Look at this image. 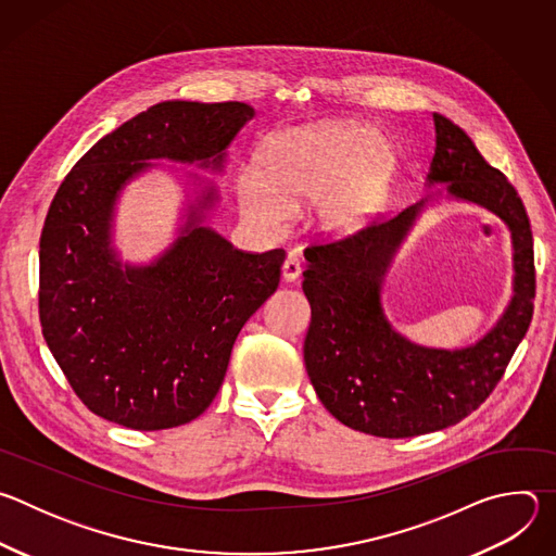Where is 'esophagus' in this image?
<instances>
[{
	"label": "esophagus",
	"mask_w": 556,
	"mask_h": 556,
	"mask_svg": "<svg viewBox=\"0 0 556 556\" xmlns=\"http://www.w3.org/2000/svg\"><path fill=\"white\" fill-rule=\"evenodd\" d=\"M301 262H299V257L296 255H288L286 257V262H283V266H281V279L286 281V283H294L299 277H301Z\"/></svg>",
	"instance_id": "34e87169"
}]
</instances>
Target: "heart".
Here are the masks:
<instances>
[{
	"label": "heart",
	"mask_w": 556,
	"mask_h": 556,
	"mask_svg": "<svg viewBox=\"0 0 556 556\" xmlns=\"http://www.w3.org/2000/svg\"><path fill=\"white\" fill-rule=\"evenodd\" d=\"M367 125L339 123L290 131L262 155V174L244 169L235 195L244 219L268 235L286 230L292 215L312 204V219L326 235L358 228L380 204L391 151Z\"/></svg>",
	"instance_id": "1"
}]
</instances>
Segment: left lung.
<instances>
[{"label": "left lung", "instance_id": "left-lung-1", "mask_svg": "<svg viewBox=\"0 0 556 556\" xmlns=\"http://www.w3.org/2000/svg\"><path fill=\"white\" fill-rule=\"evenodd\" d=\"M433 125L435 153L425 185H444L442 191L341 242L303 251V292L312 309L303 343L309 382L339 422L376 438H414L464 420L489 399L532 319L534 253L521 198L462 127L442 114H433ZM444 192L507 224L516 270L501 321L482 340L453 351L414 344L381 307V281L394 253L419 213Z\"/></svg>", "mask_w": 556, "mask_h": 556}]
</instances>
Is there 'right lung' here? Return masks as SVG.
Wrapping results in <instances>:
<instances>
[{
    "label": "right lung",
    "mask_w": 556,
    "mask_h": 556,
    "mask_svg": "<svg viewBox=\"0 0 556 556\" xmlns=\"http://www.w3.org/2000/svg\"><path fill=\"white\" fill-rule=\"evenodd\" d=\"M253 116L237 101L157 103L103 136L61 182L39 242V319L92 414L136 431L195 420L222 387L237 334L277 290L286 253L237 251L206 226L219 193L198 176L161 255L129 264L114 244L131 180L155 161L222 174Z\"/></svg>",
    "instance_id": "1"
}]
</instances>
